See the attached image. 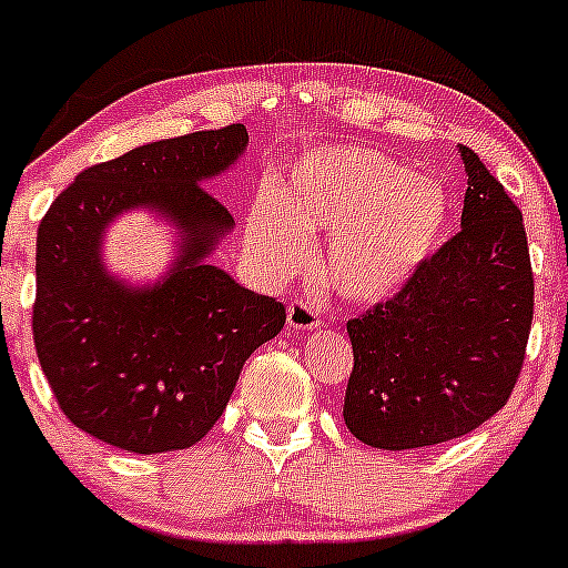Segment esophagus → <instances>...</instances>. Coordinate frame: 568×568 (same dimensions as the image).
<instances>
[{"label":"esophagus","instance_id":"esophagus-1","mask_svg":"<svg viewBox=\"0 0 568 568\" xmlns=\"http://www.w3.org/2000/svg\"><path fill=\"white\" fill-rule=\"evenodd\" d=\"M286 325L292 331H314L320 325V317L314 306H308L306 301H292L290 308H286Z\"/></svg>","mask_w":568,"mask_h":568}]
</instances>
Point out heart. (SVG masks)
Masks as SVG:
<instances>
[{
	"instance_id": "obj_1",
	"label": "heart",
	"mask_w": 568,
	"mask_h": 568,
	"mask_svg": "<svg viewBox=\"0 0 568 568\" xmlns=\"http://www.w3.org/2000/svg\"><path fill=\"white\" fill-rule=\"evenodd\" d=\"M448 196L432 180L369 148L320 150L292 166L284 196L251 207L248 245L271 278L306 265L308 235L331 232L323 278L342 297L394 295L435 254L448 226Z\"/></svg>"
}]
</instances>
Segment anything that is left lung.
<instances>
[{"mask_svg":"<svg viewBox=\"0 0 568 568\" xmlns=\"http://www.w3.org/2000/svg\"><path fill=\"white\" fill-rule=\"evenodd\" d=\"M467 174L462 230L390 301L347 323L355 366L344 424L383 452L478 429L511 396L534 320L523 213L481 158Z\"/></svg>","mask_w":568,"mask_h":568,"instance_id":"obj_1","label":"left lung"}]
</instances>
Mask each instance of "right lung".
<instances>
[{
  "mask_svg": "<svg viewBox=\"0 0 568 568\" xmlns=\"http://www.w3.org/2000/svg\"><path fill=\"white\" fill-rule=\"evenodd\" d=\"M245 148V125L142 144L84 169L40 221L34 349L62 413L95 440L133 454L194 446L248 355L282 333L284 303L207 262L235 219L202 183ZM131 209L179 230L173 267L144 287L102 262L108 226Z\"/></svg>",
  "mask_w": 568,
  "mask_h": 568,
  "instance_id": "1",
  "label": "right lung"
}]
</instances>
